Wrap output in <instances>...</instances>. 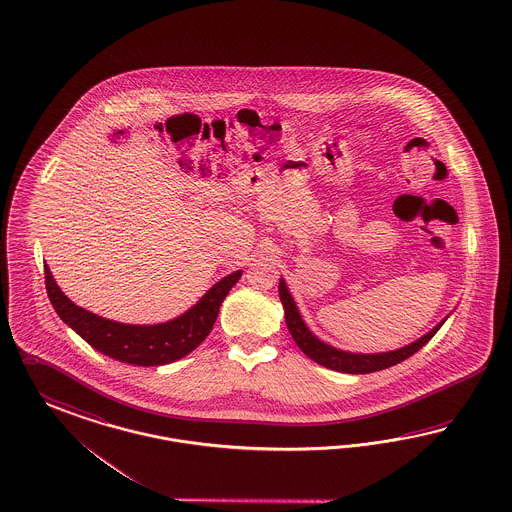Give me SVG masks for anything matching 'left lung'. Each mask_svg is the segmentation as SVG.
Masks as SVG:
<instances>
[{"mask_svg":"<svg viewBox=\"0 0 512 512\" xmlns=\"http://www.w3.org/2000/svg\"><path fill=\"white\" fill-rule=\"evenodd\" d=\"M279 296H281L282 307H284L286 326L290 330V335L294 337L297 347L301 348L303 354L309 356L313 362L320 363V365L333 369V371H339V373L365 375V373H373V371H380V369H386V367L401 363L424 347L445 322L443 320L441 324H437L424 337H420L418 341H414L407 347L397 348L392 352H380V354H354V352H345V350L330 347V345L322 343L318 337H314L311 330L305 326V322L301 320L296 301L290 296V292L286 288V282L282 279L281 284H279Z\"/></svg>","mask_w":512,"mask_h":512,"instance_id":"8db88e82","label":"left lung"}]
</instances>
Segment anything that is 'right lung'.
Returning a JSON list of instances; mask_svg holds the SVG:
<instances>
[{"mask_svg": "<svg viewBox=\"0 0 512 512\" xmlns=\"http://www.w3.org/2000/svg\"><path fill=\"white\" fill-rule=\"evenodd\" d=\"M243 271H235L199 299L186 313L156 326L120 324L98 314L77 307L58 288L45 264V284L50 303L58 316L71 330L77 331L90 347L118 362L132 365H165L175 362L199 347L215 326L216 316L224 297L230 294L233 284L241 279Z\"/></svg>", "mask_w": 512, "mask_h": 512, "instance_id": "1", "label": "right lung"}]
</instances>
